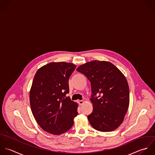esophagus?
I'll return each instance as SVG.
<instances>
[{"mask_svg": "<svg viewBox=\"0 0 155 155\" xmlns=\"http://www.w3.org/2000/svg\"><path fill=\"white\" fill-rule=\"evenodd\" d=\"M78 103V104H79L80 105H82V104H83V103H84V101H83V100H79Z\"/></svg>", "mask_w": 155, "mask_h": 155, "instance_id": "1", "label": "esophagus"}]
</instances>
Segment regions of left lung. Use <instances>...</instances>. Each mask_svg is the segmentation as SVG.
<instances>
[{"label":"left lung","mask_w":155,"mask_h":155,"mask_svg":"<svg viewBox=\"0 0 155 155\" xmlns=\"http://www.w3.org/2000/svg\"><path fill=\"white\" fill-rule=\"evenodd\" d=\"M77 71L90 81L92 112L87 116L91 125L100 132H111L123 123L129 106V87L123 74L112 63L94 60Z\"/></svg>","instance_id":"1"}]
</instances>
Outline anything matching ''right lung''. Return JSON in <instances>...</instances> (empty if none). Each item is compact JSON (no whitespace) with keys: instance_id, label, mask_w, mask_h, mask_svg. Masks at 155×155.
I'll return each mask as SVG.
<instances>
[{"instance_id":"1","label":"right lung","mask_w":155,"mask_h":155,"mask_svg":"<svg viewBox=\"0 0 155 155\" xmlns=\"http://www.w3.org/2000/svg\"><path fill=\"white\" fill-rule=\"evenodd\" d=\"M75 68L71 63L52 62L38 69L34 77L31 109L38 124L49 134L61 135L69 130L78 114V104L66 96Z\"/></svg>"}]
</instances>
